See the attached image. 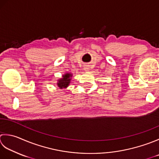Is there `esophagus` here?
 I'll use <instances>...</instances> for the list:
<instances>
[{
  "instance_id": "34e87169",
  "label": "esophagus",
  "mask_w": 159,
  "mask_h": 159,
  "mask_svg": "<svg viewBox=\"0 0 159 159\" xmlns=\"http://www.w3.org/2000/svg\"><path fill=\"white\" fill-rule=\"evenodd\" d=\"M83 68H84V70H85V71H89V67H88V65H85Z\"/></svg>"
}]
</instances>
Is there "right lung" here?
Wrapping results in <instances>:
<instances>
[{
	"label": "right lung",
	"mask_w": 159,
	"mask_h": 159,
	"mask_svg": "<svg viewBox=\"0 0 159 159\" xmlns=\"http://www.w3.org/2000/svg\"><path fill=\"white\" fill-rule=\"evenodd\" d=\"M72 76V74L70 73H67L63 75V78H61L59 80H58L57 85L60 89L66 88L69 86L71 80V77Z\"/></svg>",
	"instance_id": "obj_1"
}]
</instances>
